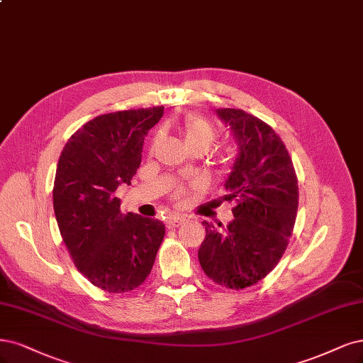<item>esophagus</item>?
<instances>
[{"label": "esophagus", "instance_id": "esophagus-1", "mask_svg": "<svg viewBox=\"0 0 363 363\" xmlns=\"http://www.w3.org/2000/svg\"><path fill=\"white\" fill-rule=\"evenodd\" d=\"M184 222V218L183 216H169L168 219H167V227L168 228H177L179 225H182Z\"/></svg>", "mask_w": 363, "mask_h": 363}]
</instances>
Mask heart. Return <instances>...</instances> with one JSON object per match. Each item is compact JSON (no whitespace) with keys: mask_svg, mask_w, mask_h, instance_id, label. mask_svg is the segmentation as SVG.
I'll use <instances>...</instances> for the list:
<instances>
[{"mask_svg":"<svg viewBox=\"0 0 363 363\" xmlns=\"http://www.w3.org/2000/svg\"><path fill=\"white\" fill-rule=\"evenodd\" d=\"M183 140L187 148L201 147L207 152L216 140V132L206 118L199 116H192L189 118H186L183 124ZM184 196H186L184 187H177L172 194V199L177 204H182L184 201Z\"/></svg>","mask_w":363,"mask_h":363,"instance_id":"b5f03b06","label":"heart"}]
</instances>
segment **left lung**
Wrapping results in <instances>:
<instances>
[{"mask_svg": "<svg viewBox=\"0 0 363 363\" xmlns=\"http://www.w3.org/2000/svg\"><path fill=\"white\" fill-rule=\"evenodd\" d=\"M239 144L225 182V201H234V219L216 230L204 222L198 259L218 285L243 290L277 267L294 228L298 186L285 144L267 123L243 109H216Z\"/></svg>", "mask_w": 363, "mask_h": 363, "instance_id": "1", "label": "left lung"}]
</instances>
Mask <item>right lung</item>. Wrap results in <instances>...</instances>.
<instances>
[{
	"label": "right lung",
	"instance_id": "obj_1",
	"mask_svg": "<svg viewBox=\"0 0 363 363\" xmlns=\"http://www.w3.org/2000/svg\"><path fill=\"white\" fill-rule=\"evenodd\" d=\"M164 106L99 116L62 148L54 182V211L77 269L109 293L132 291L145 281L164 240L157 219L124 215L114 195L141 165L144 138Z\"/></svg>",
	"mask_w": 363,
	"mask_h": 363
}]
</instances>
